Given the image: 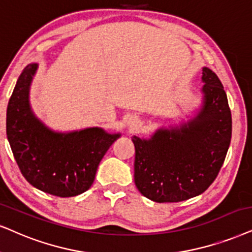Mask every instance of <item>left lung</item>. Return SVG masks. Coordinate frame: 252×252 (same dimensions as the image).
<instances>
[{"label":"left lung","instance_id":"left-lung-1","mask_svg":"<svg viewBox=\"0 0 252 252\" xmlns=\"http://www.w3.org/2000/svg\"><path fill=\"white\" fill-rule=\"evenodd\" d=\"M205 104L180 129L159 130L151 139L133 136L135 184L156 202H179L205 192L224 163L231 139V113L218 75L203 68Z\"/></svg>","mask_w":252,"mask_h":252}]
</instances>
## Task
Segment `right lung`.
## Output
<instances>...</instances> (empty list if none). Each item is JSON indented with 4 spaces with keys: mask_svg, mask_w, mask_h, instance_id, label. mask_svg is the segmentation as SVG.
Masks as SVG:
<instances>
[{
    "mask_svg": "<svg viewBox=\"0 0 252 252\" xmlns=\"http://www.w3.org/2000/svg\"><path fill=\"white\" fill-rule=\"evenodd\" d=\"M37 63L28 65L18 78L7 108V136L23 177L36 189L60 197L75 196L93 184L107 150L120 135L100 128L56 133L32 115L29 86Z\"/></svg>",
    "mask_w": 252,
    "mask_h": 252,
    "instance_id": "1",
    "label": "right lung"
}]
</instances>
